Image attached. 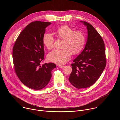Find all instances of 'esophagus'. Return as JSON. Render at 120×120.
Returning a JSON list of instances; mask_svg holds the SVG:
<instances>
[{"label":"esophagus","instance_id":"esophagus-1","mask_svg":"<svg viewBox=\"0 0 120 120\" xmlns=\"http://www.w3.org/2000/svg\"><path fill=\"white\" fill-rule=\"evenodd\" d=\"M58 67H60V68H63V67H64L65 66L62 65H58Z\"/></svg>","mask_w":120,"mask_h":120}]
</instances>
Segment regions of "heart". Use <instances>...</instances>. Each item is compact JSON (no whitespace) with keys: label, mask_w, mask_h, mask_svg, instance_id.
<instances>
[{"label":"heart","mask_w":120,"mask_h":120,"mask_svg":"<svg viewBox=\"0 0 120 120\" xmlns=\"http://www.w3.org/2000/svg\"><path fill=\"white\" fill-rule=\"evenodd\" d=\"M57 36L64 40L62 49H55L47 55L49 61L59 65L65 64L73 54H78L83 48L85 43V38L82 32L75 31L70 27L64 26L59 27L56 32ZM54 38L52 34L46 33L43 38V43L48 49L54 47Z\"/></svg>","instance_id":"heart-1"}]
</instances>
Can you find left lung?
<instances>
[{
	"label": "left lung",
	"instance_id": "1",
	"mask_svg": "<svg viewBox=\"0 0 120 120\" xmlns=\"http://www.w3.org/2000/svg\"><path fill=\"white\" fill-rule=\"evenodd\" d=\"M87 30V39L84 49L74 60L69 81L78 89L87 88L99 79L106 66L105 43L92 25L81 21Z\"/></svg>",
	"mask_w": 120,
	"mask_h": 120
}]
</instances>
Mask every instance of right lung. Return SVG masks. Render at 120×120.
<instances>
[{
  "label": "right lung",
  "instance_id": "obj_1",
  "mask_svg": "<svg viewBox=\"0 0 120 120\" xmlns=\"http://www.w3.org/2000/svg\"><path fill=\"white\" fill-rule=\"evenodd\" d=\"M51 23L33 22L20 33L13 48L15 70L21 82L36 90L45 87L52 77L51 71L56 67L52 63H40L44 58L43 38L45 28Z\"/></svg>",
  "mask_w": 120,
  "mask_h": 120
}]
</instances>
